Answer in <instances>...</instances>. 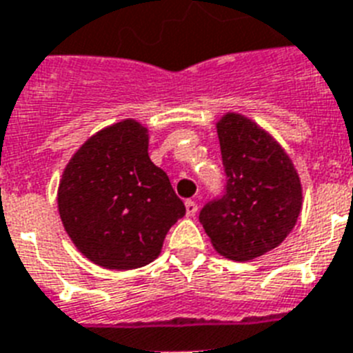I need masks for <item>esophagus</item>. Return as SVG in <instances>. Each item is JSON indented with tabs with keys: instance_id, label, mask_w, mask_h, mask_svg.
Instances as JSON below:
<instances>
[{
	"instance_id": "34e87169",
	"label": "esophagus",
	"mask_w": 353,
	"mask_h": 353,
	"mask_svg": "<svg viewBox=\"0 0 353 353\" xmlns=\"http://www.w3.org/2000/svg\"><path fill=\"white\" fill-rule=\"evenodd\" d=\"M185 208H186V216L188 217H194L197 214V205L196 201H192V199H188V201L185 203Z\"/></svg>"
}]
</instances>
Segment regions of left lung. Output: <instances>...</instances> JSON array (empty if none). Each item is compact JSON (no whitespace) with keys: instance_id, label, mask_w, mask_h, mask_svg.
Listing matches in <instances>:
<instances>
[{"instance_id":"obj_1","label":"left lung","mask_w":353,"mask_h":353,"mask_svg":"<svg viewBox=\"0 0 353 353\" xmlns=\"http://www.w3.org/2000/svg\"><path fill=\"white\" fill-rule=\"evenodd\" d=\"M226 194L199 214L214 250L252 261L285 241L303 206V185L290 156L270 132L239 112L216 123Z\"/></svg>"}]
</instances>
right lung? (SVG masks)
Instances as JSON below:
<instances>
[{
	"label": "right lung",
	"mask_w": 353,
	"mask_h": 353,
	"mask_svg": "<svg viewBox=\"0 0 353 353\" xmlns=\"http://www.w3.org/2000/svg\"><path fill=\"white\" fill-rule=\"evenodd\" d=\"M57 210L77 250L108 270L157 259L186 212L148 157V128L132 117L101 128L74 152L57 186Z\"/></svg>",
	"instance_id": "add662e5"
}]
</instances>
